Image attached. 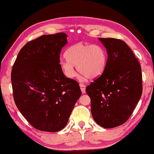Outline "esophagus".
<instances>
[{"mask_svg":"<svg viewBox=\"0 0 154 154\" xmlns=\"http://www.w3.org/2000/svg\"><path fill=\"white\" fill-rule=\"evenodd\" d=\"M79 86H80V88H81V91L82 92V93H86V86H85L84 84H82V83L79 84Z\"/></svg>","mask_w":154,"mask_h":154,"instance_id":"34e87169","label":"esophagus"}]
</instances>
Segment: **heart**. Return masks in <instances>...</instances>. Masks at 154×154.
<instances>
[{
	"mask_svg": "<svg viewBox=\"0 0 154 154\" xmlns=\"http://www.w3.org/2000/svg\"><path fill=\"white\" fill-rule=\"evenodd\" d=\"M66 59L59 62L66 77L76 76L74 66L87 79H94L103 74L106 68L108 56L104 46L100 44L77 43L68 48L65 52Z\"/></svg>",
	"mask_w": 154,
	"mask_h": 154,
	"instance_id": "obj_1",
	"label": "heart"
}]
</instances>
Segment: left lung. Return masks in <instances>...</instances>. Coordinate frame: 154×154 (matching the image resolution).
I'll use <instances>...</instances> for the list:
<instances>
[{"label":"left lung","instance_id":"1","mask_svg":"<svg viewBox=\"0 0 154 154\" xmlns=\"http://www.w3.org/2000/svg\"><path fill=\"white\" fill-rule=\"evenodd\" d=\"M108 54L106 68L86 88L91 113L101 127L111 128L125 123L143 93L141 66L125 41L100 38Z\"/></svg>","mask_w":154,"mask_h":154}]
</instances>
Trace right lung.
Instances as JSON below:
<instances>
[{
    "label": "right lung",
    "mask_w": 154,
    "mask_h": 154,
    "mask_svg": "<svg viewBox=\"0 0 154 154\" xmlns=\"http://www.w3.org/2000/svg\"><path fill=\"white\" fill-rule=\"evenodd\" d=\"M63 32L42 35L18 52L11 73L14 102L34 128L57 132L66 127L82 95L78 82L64 75L60 52L67 43Z\"/></svg>",
    "instance_id": "right-lung-1"
}]
</instances>
